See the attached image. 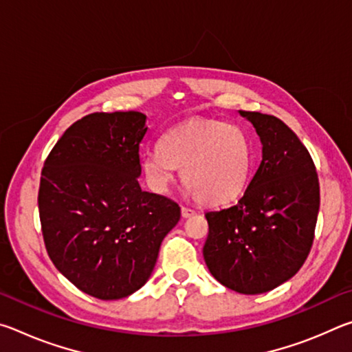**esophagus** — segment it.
I'll use <instances>...</instances> for the list:
<instances>
[{
	"instance_id": "obj_1",
	"label": "esophagus",
	"mask_w": 352,
	"mask_h": 352,
	"mask_svg": "<svg viewBox=\"0 0 352 352\" xmlns=\"http://www.w3.org/2000/svg\"><path fill=\"white\" fill-rule=\"evenodd\" d=\"M195 211L190 210V208H186V206H182V217L183 219H188L190 216H194Z\"/></svg>"
}]
</instances>
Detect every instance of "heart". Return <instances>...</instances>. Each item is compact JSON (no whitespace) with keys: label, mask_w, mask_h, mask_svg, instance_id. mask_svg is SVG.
Here are the masks:
<instances>
[{"label":"heart","mask_w":352,"mask_h":352,"mask_svg":"<svg viewBox=\"0 0 352 352\" xmlns=\"http://www.w3.org/2000/svg\"><path fill=\"white\" fill-rule=\"evenodd\" d=\"M252 164V141L241 127L222 119H189L163 136L160 151L142 160V170L155 189L166 190L180 169L195 201L220 206L243 192Z\"/></svg>","instance_id":"obj_1"}]
</instances>
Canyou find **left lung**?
<instances>
[{
  "instance_id": "left-lung-1",
  "label": "left lung",
  "mask_w": 352,
  "mask_h": 352,
  "mask_svg": "<svg viewBox=\"0 0 352 352\" xmlns=\"http://www.w3.org/2000/svg\"><path fill=\"white\" fill-rule=\"evenodd\" d=\"M262 144L254 177L234 206L205 214L204 258L220 284L243 295L273 290L311 252L320 208L317 170L307 148L276 116L242 111Z\"/></svg>"
}]
</instances>
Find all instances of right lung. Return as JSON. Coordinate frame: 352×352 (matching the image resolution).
<instances>
[{"instance_id": "1", "label": "right lung", "mask_w": 352, "mask_h": 352, "mask_svg": "<svg viewBox=\"0 0 352 352\" xmlns=\"http://www.w3.org/2000/svg\"><path fill=\"white\" fill-rule=\"evenodd\" d=\"M140 111L91 113L74 122L46 158L38 211L56 269L99 300H121L151 278L180 206L142 190Z\"/></svg>"}]
</instances>
